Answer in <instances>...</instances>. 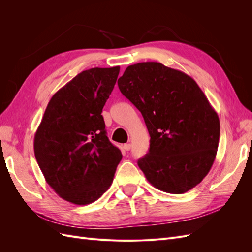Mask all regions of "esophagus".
Wrapping results in <instances>:
<instances>
[{
	"instance_id": "34e87169",
	"label": "esophagus",
	"mask_w": 252,
	"mask_h": 252,
	"mask_svg": "<svg viewBox=\"0 0 252 252\" xmlns=\"http://www.w3.org/2000/svg\"><path fill=\"white\" fill-rule=\"evenodd\" d=\"M123 147H124V149H125L126 151H128V150H130V149H131V144H125Z\"/></svg>"
}]
</instances>
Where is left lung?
<instances>
[{"label": "left lung", "instance_id": "left-lung-1", "mask_svg": "<svg viewBox=\"0 0 252 252\" xmlns=\"http://www.w3.org/2000/svg\"><path fill=\"white\" fill-rule=\"evenodd\" d=\"M118 85L144 118L148 154L138 161L152 186L181 194L200 184L216 159L220 120L196 82L158 62L126 68Z\"/></svg>", "mask_w": 252, "mask_h": 252}]
</instances>
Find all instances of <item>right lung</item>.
Masks as SVG:
<instances>
[{"label":"right lung","mask_w":252,"mask_h":252,"mask_svg":"<svg viewBox=\"0 0 252 252\" xmlns=\"http://www.w3.org/2000/svg\"><path fill=\"white\" fill-rule=\"evenodd\" d=\"M120 66L82 71L52 95L34 134V156L47 184L63 200L100 199L122 159L109 142L102 110Z\"/></svg>","instance_id":"1"}]
</instances>
